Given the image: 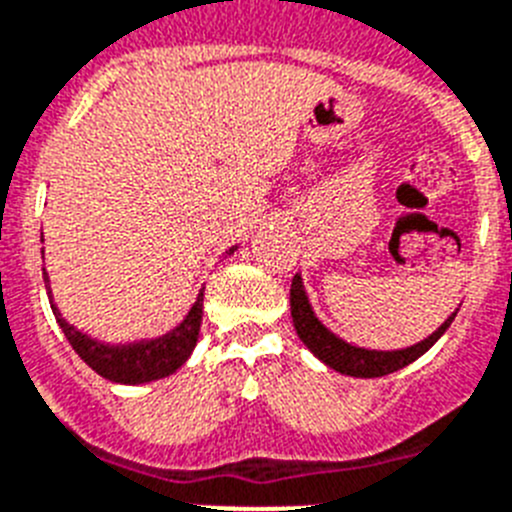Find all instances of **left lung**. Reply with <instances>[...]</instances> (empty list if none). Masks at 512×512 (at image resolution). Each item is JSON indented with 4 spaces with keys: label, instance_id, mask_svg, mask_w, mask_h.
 I'll list each match as a JSON object with an SVG mask.
<instances>
[{
    "label": "left lung",
    "instance_id": "1",
    "mask_svg": "<svg viewBox=\"0 0 512 512\" xmlns=\"http://www.w3.org/2000/svg\"><path fill=\"white\" fill-rule=\"evenodd\" d=\"M290 308H292V323H295V331L303 339L305 347L323 360L329 368H334L336 373L355 375V378H381V375L396 373V370L406 368L409 362H414L417 357H422L432 344L438 342L440 336L445 334V329L451 326V321L456 318L453 313L448 321L440 326L432 336H427L425 342L414 344V347L396 349V352H375V349H362L352 347L344 339H339L336 334H331L326 326L316 318L313 308L308 303V295L303 290V282H300V274H295L290 287Z\"/></svg>",
    "mask_w": 512,
    "mask_h": 512
}]
</instances>
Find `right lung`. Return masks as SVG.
I'll use <instances>...</instances> for the list:
<instances>
[{"label":"right lung","mask_w":512,"mask_h":512,"mask_svg":"<svg viewBox=\"0 0 512 512\" xmlns=\"http://www.w3.org/2000/svg\"><path fill=\"white\" fill-rule=\"evenodd\" d=\"M43 240V233H41ZM235 248H230L233 253ZM46 274V269H43ZM48 290V277H46ZM202 303L204 290L199 292L194 308L189 310V316L183 318L181 326L170 331V334L160 336V339H150V342H134V344H103L98 339H90L87 334L77 331L67 318H61L59 308L51 300V310H54L56 323L61 326L64 336L69 339L72 349L82 360L90 365L98 375L108 378L113 383H126V386H137V383H150L157 378L176 373L183 362L189 360L191 352L199 339V326H202Z\"/></svg>","instance_id":"1"}]
</instances>
